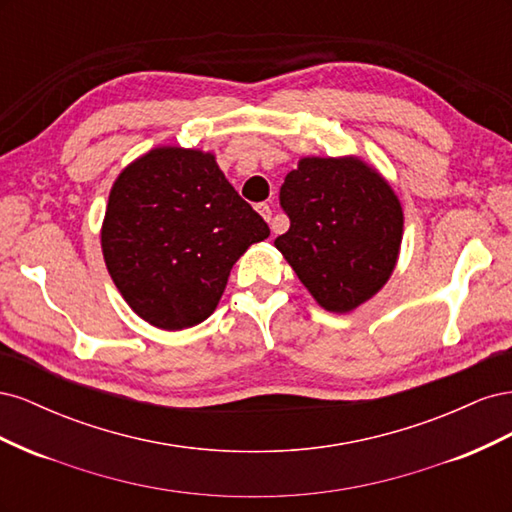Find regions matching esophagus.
<instances>
[{"label":"esophagus","instance_id":"1","mask_svg":"<svg viewBox=\"0 0 512 512\" xmlns=\"http://www.w3.org/2000/svg\"><path fill=\"white\" fill-rule=\"evenodd\" d=\"M256 211L262 215V218H265L267 222L271 220V207L267 205V203H260V205H256ZM273 232H275V228H273Z\"/></svg>","mask_w":512,"mask_h":512}]
</instances>
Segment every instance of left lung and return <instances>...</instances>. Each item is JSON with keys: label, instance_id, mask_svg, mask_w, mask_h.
<instances>
[{"label": "left lung", "instance_id": "left-lung-1", "mask_svg": "<svg viewBox=\"0 0 512 512\" xmlns=\"http://www.w3.org/2000/svg\"><path fill=\"white\" fill-rule=\"evenodd\" d=\"M290 228L275 239L314 301L348 314L395 271L404 209L391 183L359 156L301 158L280 190Z\"/></svg>", "mask_w": 512, "mask_h": 512}]
</instances>
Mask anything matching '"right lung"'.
<instances>
[{
  "mask_svg": "<svg viewBox=\"0 0 512 512\" xmlns=\"http://www.w3.org/2000/svg\"><path fill=\"white\" fill-rule=\"evenodd\" d=\"M269 226L228 183L211 151L153 147L117 175L102 256L132 312L162 331L207 320L228 275Z\"/></svg>",
  "mask_w": 512,
  "mask_h": 512,
  "instance_id": "obj_1",
  "label": "right lung"
}]
</instances>
